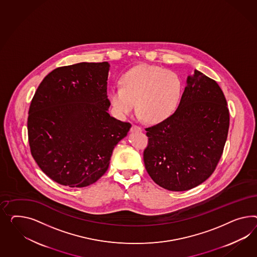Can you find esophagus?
Wrapping results in <instances>:
<instances>
[{
	"instance_id": "obj_1",
	"label": "esophagus",
	"mask_w": 257,
	"mask_h": 257,
	"mask_svg": "<svg viewBox=\"0 0 257 257\" xmlns=\"http://www.w3.org/2000/svg\"><path fill=\"white\" fill-rule=\"evenodd\" d=\"M131 130H132L133 132H135V131H141L142 128L140 126H138V125L133 124Z\"/></svg>"
}]
</instances>
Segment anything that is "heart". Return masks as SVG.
<instances>
[{
	"instance_id": "1",
	"label": "heart",
	"mask_w": 257,
	"mask_h": 257,
	"mask_svg": "<svg viewBox=\"0 0 257 257\" xmlns=\"http://www.w3.org/2000/svg\"><path fill=\"white\" fill-rule=\"evenodd\" d=\"M120 83L108 91L114 112L125 118L137 105L139 115L150 123L163 122L173 115L183 88L181 77L174 71L148 64L125 72Z\"/></svg>"
}]
</instances>
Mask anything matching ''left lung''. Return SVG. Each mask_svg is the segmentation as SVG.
I'll return each instance as SVG.
<instances>
[{"instance_id": "1", "label": "left lung", "mask_w": 257, "mask_h": 257, "mask_svg": "<svg viewBox=\"0 0 257 257\" xmlns=\"http://www.w3.org/2000/svg\"><path fill=\"white\" fill-rule=\"evenodd\" d=\"M229 128V110L215 80L194 71L178 109L148 127L143 158L153 181L169 191L196 187L210 177L221 159Z\"/></svg>"}]
</instances>
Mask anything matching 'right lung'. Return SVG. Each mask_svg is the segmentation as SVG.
Returning <instances> with one entry per match:
<instances>
[{"label":"right lung","mask_w":257,"mask_h":257,"mask_svg":"<svg viewBox=\"0 0 257 257\" xmlns=\"http://www.w3.org/2000/svg\"><path fill=\"white\" fill-rule=\"evenodd\" d=\"M109 64L79 63L58 67L46 76L29 108V145L49 179L85 187L107 170L114 147L131 123L108 114Z\"/></svg>","instance_id":"add662e5"}]
</instances>
